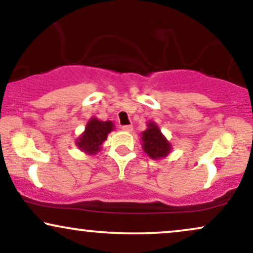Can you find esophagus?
Instances as JSON below:
<instances>
[{
	"mask_svg": "<svg viewBox=\"0 0 253 253\" xmlns=\"http://www.w3.org/2000/svg\"><path fill=\"white\" fill-rule=\"evenodd\" d=\"M132 126H122V130H123V131H126V132H131L132 131Z\"/></svg>",
	"mask_w": 253,
	"mask_h": 253,
	"instance_id": "1",
	"label": "esophagus"
}]
</instances>
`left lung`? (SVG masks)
<instances>
[{
  "instance_id": "obj_1",
  "label": "left lung",
  "mask_w": 253,
  "mask_h": 253,
  "mask_svg": "<svg viewBox=\"0 0 253 253\" xmlns=\"http://www.w3.org/2000/svg\"><path fill=\"white\" fill-rule=\"evenodd\" d=\"M143 150L152 160H161L171 152V144L161 132L155 122H149L148 129L142 132Z\"/></svg>"
}]
</instances>
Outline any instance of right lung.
I'll list each match as a JSON object with an SVG mask.
<instances>
[{"label":"right lung","mask_w":253,"mask_h":253,"mask_svg":"<svg viewBox=\"0 0 253 253\" xmlns=\"http://www.w3.org/2000/svg\"><path fill=\"white\" fill-rule=\"evenodd\" d=\"M114 130L111 121H99L91 118L85 126V130L76 141V145L81 150L89 155H95L101 150V145L107 139L109 132Z\"/></svg>","instance_id":"1"}]
</instances>
